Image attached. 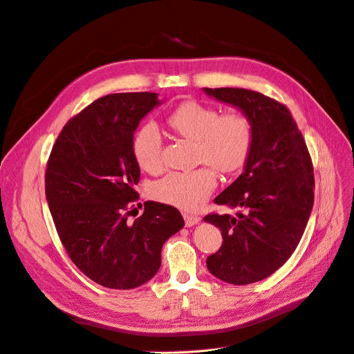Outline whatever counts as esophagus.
<instances>
[{"label":"esophagus","instance_id":"34e87169","mask_svg":"<svg viewBox=\"0 0 354 354\" xmlns=\"http://www.w3.org/2000/svg\"><path fill=\"white\" fill-rule=\"evenodd\" d=\"M183 216L185 221V226H192L201 221V218L198 215H194V214H184Z\"/></svg>","mask_w":354,"mask_h":354}]
</instances>
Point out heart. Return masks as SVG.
I'll list each match as a JSON object with an SVG mask.
<instances>
[{
    "label": "heart",
    "instance_id": "heart-1",
    "mask_svg": "<svg viewBox=\"0 0 354 354\" xmlns=\"http://www.w3.org/2000/svg\"><path fill=\"white\" fill-rule=\"evenodd\" d=\"M166 125L176 136L194 142L195 162L204 166L169 173L156 183L153 194L171 207L197 209L216 187L212 169L232 174L246 163L253 145L252 122L238 111L221 113L215 106L187 101L169 113ZM132 154L145 171L157 173L163 167V138L157 127L146 124L138 129L132 139Z\"/></svg>",
    "mask_w": 354,
    "mask_h": 354
}]
</instances>
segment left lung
<instances>
[{
    "instance_id": "obj_1",
    "label": "left lung",
    "mask_w": 354,
    "mask_h": 354,
    "mask_svg": "<svg viewBox=\"0 0 354 354\" xmlns=\"http://www.w3.org/2000/svg\"><path fill=\"white\" fill-rule=\"evenodd\" d=\"M243 111L253 127L245 171L214 200L239 209L208 214L222 232V246L207 259L216 279L246 286L276 272L297 249L313 207V166L290 109L245 88H204Z\"/></svg>"
}]
</instances>
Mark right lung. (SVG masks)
I'll return each mask as SVG.
<instances>
[{
	"instance_id": "1",
	"label": "right lung",
	"mask_w": 354,
	"mask_h": 354,
	"mask_svg": "<svg viewBox=\"0 0 354 354\" xmlns=\"http://www.w3.org/2000/svg\"><path fill=\"white\" fill-rule=\"evenodd\" d=\"M157 104L156 93L95 100L57 136L45 174L49 209L70 260L97 284L136 288L159 271L165 242L184 226L178 209L146 201L133 222L140 170L133 132Z\"/></svg>"
}]
</instances>
